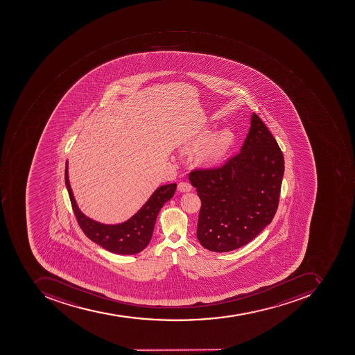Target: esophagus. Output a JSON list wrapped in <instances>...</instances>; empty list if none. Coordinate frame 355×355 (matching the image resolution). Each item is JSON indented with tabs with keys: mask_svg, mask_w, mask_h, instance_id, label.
I'll use <instances>...</instances> for the list:
<instances>
[{
	"mask_svg": "<svg viewBox=\"0 0 355 355\" xmlns=\"http://www.w3.org/2000/svg\"><path fill=\"white\" fill-rule=\"evenodd\" d=\"M191 190H192V186L189 182H180L178 184V191L180 192H189Z\"/></svg>",
	"mask_w": 355,
	"mask_h": 355,
	"instance_id": "34e87169",
	"label": "esophagus"
}]
</instances>
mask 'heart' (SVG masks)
Wrapping results in <instances>:
<instances>
[{"label":"heart","mask_w":355,"mask_h":355,"mask_svg":"<svg viewBox=\"0 0 355 355\" xmlns=\"http://www.w3.org/2000/svg\"><path fill=\"white\" fill-rule=\"evenodd\" d=\"M208 135H209L208 130L200 132L191 140L189 147H198L208 137ZM231 142H232V134L230 130H221L213 135L198 150L196 155L198 163L204 166L216 164L225 157L230 148Z\"/></svg>","instance_id":"1"}]
</instances>
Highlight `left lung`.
<instances>
[{"mask_svg":"<svg viewBox=\"0 0 355 355\" xmlns=\"http://www.w3.org/2000/svg\"><path fill=\"white\" fill-rule=\"evenodd\" d=\"M283 175L279 144L252 113L239 155L221 167L196 169L189 175L202 202L196 231L202 246L227 252L254 240L277 213Z\"/></svg>","mask_w":355,"mask_h":355,"instance_id":"1","label":"left lung"}]
</instances>
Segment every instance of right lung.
<instances>
[{
	"mask_svg": "<svg viewBox=\"0 0 355 355\" xmlns=\"http://www.w3.org/2000/svg\"><path fill=\"white\" fill-rule=\"evenodd\" d=\"M68 161L64 182L76 220L89 240L113 254H135L144 250L151 241L155 221L161 208L174 196L176 184L159 187L139 211L122 223L105 225L87 217L78 208L69 181Z\"/></svg>",
	"mask_w": 355,
	"mask_h": 355,
	"instance_id": "add662e5",
	"label": "right lung"
}]
</instances>
